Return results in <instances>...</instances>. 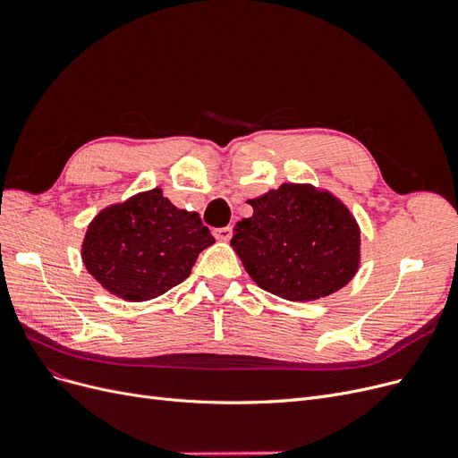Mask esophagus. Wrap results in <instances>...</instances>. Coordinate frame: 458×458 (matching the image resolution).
<instances>
[{"label":"esophagus","instance_id":"obj_1","mask_svg":"<svg viewBox=\"0 0 458 458\" xmlns=\"http://www.w3.org/2000/svg\"><path fill=\"white\" fill-rule=\"evenodd\" d=\"M232 226H223V228H215L213 230V235L216 237L218 242H230V237H232Z\"/></svg>","mask_w":458,"mask_h":458}]
</instances>
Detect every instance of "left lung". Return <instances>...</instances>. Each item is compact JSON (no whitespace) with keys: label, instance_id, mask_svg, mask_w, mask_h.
<instances>
[{"label":"left lung","instance_id":"left-lung-1","mask_svg":"<svg viewBox=\"0 0 458 458\" xmlns=\"http://www.w3.org/2000/svg\"><path fill=\"white\" fill-rule=\"evenodd\" d=\"M232 247L252 281L288 301L320 300L350 283L360 264V228L327 192L283 183L249 200Z\"/></svg>","mask_w":458,"mask_h":458}]
</instances>
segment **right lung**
<instances>
[{"label":"right lung","instance_id":"1","mask_svg":"<svg viewBox=\"0 0 458 458\" xmlns=\"http://www.w3.org/2000/svg\"><path fill=\"white\" fill-rule=\"evenodd\" d=\"M213 243L200 215L177 209L153 189L98 213L88 228L82 258L108 292L146 301L182 284L198 254Z\"/></svg>","mask_w":458,"mask_h":458}]
</instances>
